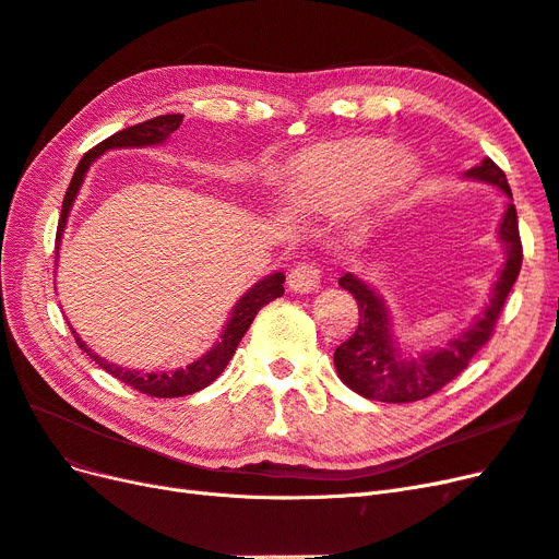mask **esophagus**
<instances>
[{
  "label": "esophagus",
  "mask_w": 559,
  "mask_h": 559,
  "mask_svg": "<svg viewBox=\"0 0 559 559\" xmlns=\"http://www.w3.org/2000/svg\"><path fill=\"white\" fill-rule=\"evenodd\" d=\"M321 286V265L314 261L298 263L289 273V289L296 294H312Z\"/></svg>",
  "instance_id": "34e87169"
}]
</instances>
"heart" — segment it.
Wrapping results in <instances>:
<instances>
[{"label": "heart", "mask_w": 559, "mask_h": 559, "mask_svg": "<svg viewBox=\"0 0 559 559\" xmlns=\"http://www.w3.org/2000/svg\"><path fill=\"white\" fill-rule=\"evenodd\" d=\"M389 160L382 140H357L310 151L292 177V195L306 205H333L368 191L378 181ZM396 179L408 177V163H392Z\"/></svg>", "instance_id": "b5f03b06"}]
</instances>
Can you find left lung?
Instances as JSON below:
<instances>
[{
  "label": "left lung",
  "instance_id": "obj_1",
  "mask_svg": "<svg viewBox=\"0 0 559 559\" xmlns=\"http://www.w3.org/2000/svg\"><path fill=\"white\" fill-rule=\"evenodd\" d=\"M466 177L495 183L509 198V207H506L499 226V240L503 242L509 259H506V265L495 284L489 306L478 317L476 324L464 335L450 341L448 347L421 354L419 359H403L399 347L392 341V324H389V314L382 298L359 277L349 273L343 275L337 284L357 298L359 326L335 349L333 361L341 380L352 392L361 394L364 399L382 403H413L427 399L460 376L495 333L503 302L509 298L522 265L518 212L511 202L513 193L509 179H506L503 170L492 158H485L480 165L471 167Z\"/></svg>",
  "mask_w": 559,
  "mask_h": 559
}]
</instances>
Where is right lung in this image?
Masks as SVG:
<instances>
[{
	"label": "right lung",
	"mask_w": 559,
	"mask_h": 559,
	"mask_svg": "<svg viewBox=\"0 0 559 559\" xmlns=\"http://www.w3.org/2000/svg\"><path fill=\"white\" fill-rule=\"evenodd\" d=\"M183 116L181 114H165V116H156L151 118V121L138 123V126H130L126 130H118L114 132L111 138H107L105 142H99L97 146H93L86 156H83L76 165L74 177L70 181V189L64 193L62 200V214H60V222H58V233H56V259H58V247H60V235L64 230L67 224V214L72 210V202L81 189L83 177H86L91 163L99 156L105 154L109 148H126V146H151V144H160L165 142L170 134L181 126ZM284 275L275 273L270 275L261 282H257L251 286V289L238 300V306L233 308V314L228 319V324L224 329L222 341H218L205 357L193 361L191 366L173 370V373H140V370H126L116 364L105 361L103 357H97L93 349L86 347V343L81 341V337L74 333V341L76 345L88 354V357L97 364L103 366L109 376H114L116 380L126 382L128 386L138 389V392L146 394V396H156V399H175V396H186V394H195L200 389H205L207 384H212L218 376L224 373L226 364L230 361V357L238 349L242 335L247 333V329L251 326L253 317L257 312L267 306L270 300H275L284 294ZM72 329V326H70Z\"/></svg>",
	"instance_id": "obj_1"
}]
</instances>
